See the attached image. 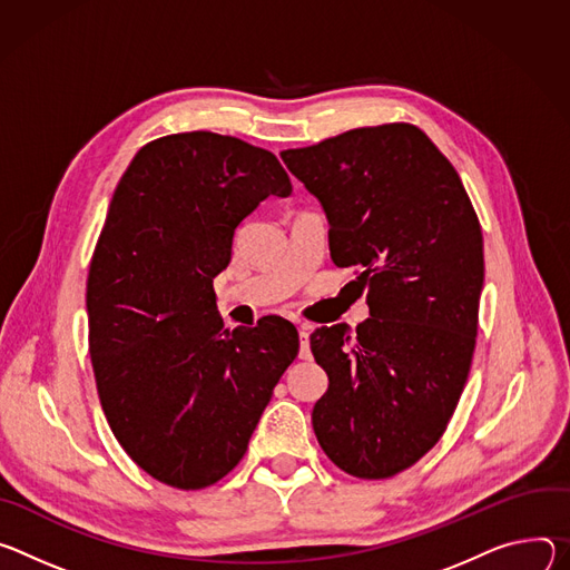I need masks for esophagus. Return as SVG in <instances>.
<instances>
[{"label":"esophagus","instance_id":"1","mask_svg":"<svg viewBox=\"0 0 570 570\" xmlns=\"http://www.w3.org/2000/svg\"><path fill=\"white\" fill-rule=\"evenodd\" d=\"M298 337H301V357L309 360V328L305 324H298Z\"/></svg>","mask_w":570,"mask_h":570}]
</instances>
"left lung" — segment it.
<instances>
[{"label": "left lung", "instance_id": "obj_1", "mask_svg": "<svg viewBox=\"0 0 570 570\" xmlns=\"http://www.w3.org/2000/svg\"><path fill=\"white\" fill-rule=\"evenodd\" d=\"M320 199L331 258L357 267L371 317L309 335L328 392L312 428L346 473L381 480L444 434L469 377L484 244L460 174L412 124L364 126L281 154Z\"/></svg>", "mask_w": 570, "mask_h": 570}]
</instances>
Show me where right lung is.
<instances>
[{
    "instance_id": "1",
    "label": "right lung",
    "mask_w": 570,
    "mask_h": 570,
    "mask_svg": "<svg viewBox=\"0 0 570 570\" xmlns=\"http://www.w3.org/2000/svg\"><path fill=\"white\" fill-rule=\"evenodd\" d=\"M272 195H292L272 151L193 131L145 145L108 206L86 289L97 392L121 449L169 487L237 466L298 353L281 317L226 331L213 289Z\"/></svg>"
}]
</instances>
